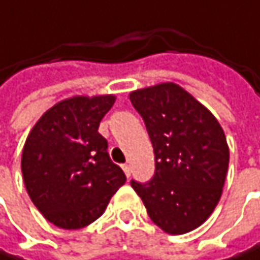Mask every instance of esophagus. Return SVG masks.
<instances>
[{
  "instance_id": "obj_1",
  "label": "esophagus",
  "mask_w": 260,
  "mask_h": 260,
  "mask_svg": "<svg viewBox=\"0 0 260 260\" xmlns=\"http://www.w3.org/2000/svg\"><path fill=\"white\" fill-rule=\"evenodd\" d=\"M122 170H124V173H125V176H127V177H130V174H132V170H130V165H127V164H124V165H122Z\"/></svg>"
}]
</instances>
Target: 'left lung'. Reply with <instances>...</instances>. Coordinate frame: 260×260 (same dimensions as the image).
<instances>
[{
    "instance_id": "obj_1",
    "label": "left lung",
    "mask_w": 260,
    "mask_h": 260,
    "mask_svg": "<svg viewBox=\"0 0 260 260\" xmlns=\"http://www.w3.org/2000/svg\"><path fill=\"white\" fill-rule=\"evenodd\" d=\"M154 150L150 182L132 180L151 221L170 235L201 225L219 201L229 168V147L216 118L174 83L130 93Z\"/></svg>"
}]
</instances>
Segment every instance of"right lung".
<instances>
[{"label": "right lung", "mask_w": 260, "mask_h": 260, "mask_svg": "<svg viewBox=\"0 0 260 260\" xmlns=\"http://www.w3.org/2000/svg\"><path fill=\"white\" fill-rule=\"evenodd\" d=\"M113 95L72 96L47 110L30 132L21 170L33 204L54 225L75 230L106 210L125 174L98 133Z\"/></svg>", "instance_id": "1"}]
</instances>
